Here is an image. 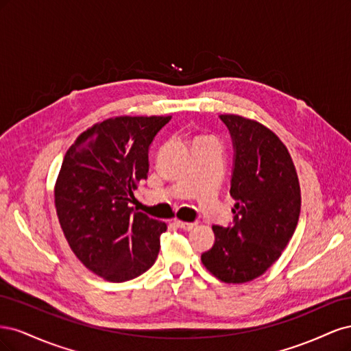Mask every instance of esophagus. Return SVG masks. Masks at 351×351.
<instances>
[{
    "label": "esophagus",
    "mask_w": 351,
    "mask_h": 351,
    "mask_svg": "<svg viewBox=\"0 0 351 351\" xmlns=\"http://www.w3.org/2000/svg\"><path fill=\"white\" fill-rule=\"evenodd\" d=\"M176 226L178 227V228H182V230H184V231H190L192 230L195 226H196V222H186V221H176Z\"/></svg>",
    "instance_id": "obj_1"
}]
</instances>
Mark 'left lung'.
<instances>
[{
  "label": "left lung",
  "mask_w": 351,
  "mask_h": 351,
  "mask_svg": "<svg viewBox=\"0 0 351 351\" xmlns=\"http://www.w3.org/2000/svg\"><path fill=\"white\" fill-rule=\"evenodd\" d=\"M234 149L230 195L232 222L214 226L215 241L202 263L221 281L247 282L277 261L300 215V186L285 145L267 127L234 114L219 115Z\"/></svg>",
  "instance_id": "obj_1"
}]
</instances>
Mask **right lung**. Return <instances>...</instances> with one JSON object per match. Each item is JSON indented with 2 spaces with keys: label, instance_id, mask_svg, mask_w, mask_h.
Instances as JSON below:
<instances>
[{
  "label": "right lung",
  "instance_id": "obj_1",
  "mask_svg": "<svg viewBox=\"0 0 351 351\" xmlns=\"http://www.w3.org/2000/svg\"><path fill=\"white\" fill-rule=\"evenodd\" d=\"M171 117H115L83 132L67 151L56 184L60 226L79 261L112 282L155 263L167 230L129 206L149 171V146Z\"/></svg>",
  "mask_w": 351,
  "mask_h": 351
}]
</instances>
